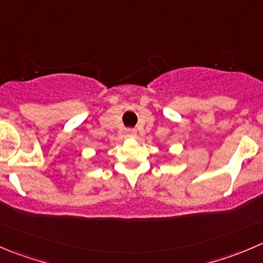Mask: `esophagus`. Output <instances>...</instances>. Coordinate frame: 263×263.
I'll return each instance as SVG.
<instances>
[{
	"instance_id": "obj_1",
	"label": "esophagus",
	"mask_w": 263,
	"mask_h": 263,
	"mask_svg": "<svg viewBox=\"0 0 263 263\" xmlns=\"http://www.w3.org/2000/svg\"><path fill=\"white\" fill-rule=\"evenodd\" d=\"M127 136L128 137H135L136 136V131H135V129H132V128H129V129H127Z\"/></svg>"
}]
</instances>
